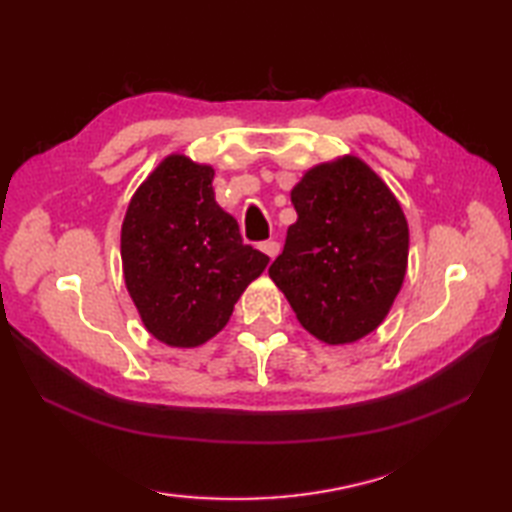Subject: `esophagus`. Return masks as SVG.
<instances>
[{
    "mask_svg": "<svg viewBox=\"0 0 512 512\" xmlns=\"http://www.w3.org/2000/svg\"><path fill=\"white\" fill-rule=\"evenodd\" d=\"M259 248H262L270 259H275L279 255V242H275V239H268V242H262V244H259Z\"/></svg>",
    "mask_w": 512,
    "mask_h": 512,
    "instance_id": "1",
    "label": "esophagus"
}]
</instances>
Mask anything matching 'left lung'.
Returning a JSON list of instances; mask_svg holds the SVG:
<instances>
[{
	"label": "left lung",
	"mask_w": 512,
	"mask_h": 512,
	"mask_svg": "<svg viewBox=\"0 0 512 512\" xmlns=\"http://www.w3.org/2000/svg\"><path fill=\"white\" fill-rule=\"evenodd\" d=\"M297 222L268 268L299 323L319 341L376 330L407 270L409 228L394 193L363 160L310 169L290 193Z\"/></svg>",
	"instance_id": "8db88e82"
}]
</instances>
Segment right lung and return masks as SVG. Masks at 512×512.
<instances>
[{
  "label": "right lung",
  "instance_id": "obj_1",
  "mask_svg": "<svg viewBox=\"0 0 512 512\" xmlns=\"http://www.w3.org/2000/svg\"><path fill=\"white\" fill-rule=\"evenodd\" d=\"M213 169L173 154L140 184L121 231L129 297L145 328L173 347L220 332L268 255L244 244L213 195Z\"/></svg>",
  "mask_w": 512,
  "mask_h": 512
}]
</instances>
